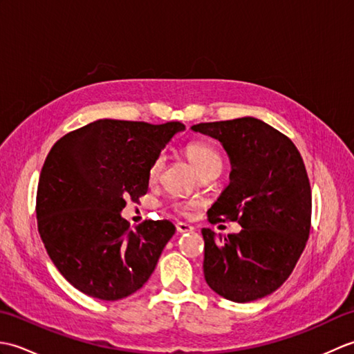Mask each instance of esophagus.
Listing matches in <instances>:
<instances>
[{
    "label": "esophagus",
    "mask_w": 354,
    "mask_h": 354,
    "mask_svg": "<svg viewBox=\"0 0 354 354\" xmlns=\"http://www.w3.org/2000/svg\"><path fill=\"white\" fill-rule=\"evenodd\" d=\"M176 231L178 232H192V231H194V227H192V225H189V223L178 222L176 223Z\"/></svg>",
    "instance_id": "obj_1"
}]
</instances>
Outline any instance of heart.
<instances>
[{
	"label": "heart",
	"mask_w": 354,
	"mask_h": 354,
	"mask_svg": "<svg viewBox=\"0 0 354 354\" xmlns=\"http://www.w3.org/2000/svg\"><path fill=\"white\" fill-rule=\"evenodd\" d=\"M185 155L189 156V160L194 165V169L198 170L199 175L214 169L222 170L223 161H222L221 153L217 152L213 146L207 145V142H199V141L190 142V145L185 146ZM162 165H164V158L162 155H158L152 161V164L149 165V170H147V176L150 183H153L160 178ZM193 207H196L194 202H190V204H176L175 209L181 214H189Z\"/></svg>",
	"instance_id": "heart-1"
}]
</instances>
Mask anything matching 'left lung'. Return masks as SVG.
Returning a JSON list of instances; mask_svg holds the SVG:
<instances>
[{
  "mask_svg": "<svg viewBox=\"0 0 354 354\" xmlns=\"http://www.w3.org/2000/svg\"><path fill=\"white\" fill-rule=\"evenodd\" d=\"M192 131L219 140L231 162L230 185L208 222L242 227L228 237L202 228L205 281L230 301H255L288 280L309 239L312 192L303 158L286 135L254 117Z\"/></svg>",
  "mask_w": 354,
  "mask_h": 354,
  "instance_id": "left-lung-1",
  "label": "left lung"
}]
</instances>
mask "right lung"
Segmentation results:
<instances>
[{"mask_svg": "<svg viewBox=\"0 0 354 354\" xmlns=\"http://www.w3.org/2000/svg\"><path fill=\"white\" fill-rule=\"evenodd\" d=\"M184 129L104 118L51 147L37 184V230L59 272L85 295L117 301L152 275L175 225L145 221L131 230L120 213L126 199L147 193L149 165Z\"/></svg>", "mask_w": 354, "mask_h": 354, "instance_id": "add662e5", "label": "right lung"}]
</instances>
